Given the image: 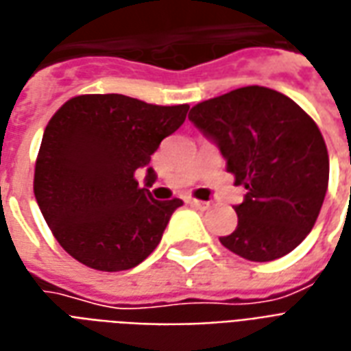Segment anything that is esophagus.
I'll return each mask as SVG.
<instances>
[{
	"label": "esophagus",
	"mask_w": 351,
	"mask_h": 351,
	"mask_svg": "<svg viewBox=\"0 0 351 351\" xmlns=\"http://www.w3.org/2000/svg\"><path fill=\"white\" fill-rule=\"evenodd\" d=\"M189 204H191L193 207H196V209H202V211H204V209H209V206H211L209 202L196 200V198H191V200H189Z\"/></svg>",
	"instance_id": "obj_1"
}]
</instances>
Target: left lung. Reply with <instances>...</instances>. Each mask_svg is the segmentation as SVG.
Masks as SVG:
<instances>
[{"mask_svg":"<svg viewBox=\"0 0 351 351\" xmlns=\"http://www.w3.org/2000/svg\"><path fill=\"white\" fill-rule=\"evenodd\" d=\"M189 119L219 144L235 185L247 189L222 245L250 262L286 256L316 224L326 198L329 155L318 125L263 86L198 102Z\"/></svg>","mask_w":351,"mask_h":351,"instance_id":"8db88e82","label":"left lung"}]
</instances>
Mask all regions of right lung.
I'll return each mask as SVG.
<instances>
[{
    "label": "right lung",
    "mask_w": 351,
    "mask_h": 351,
    "mask_svg": "<svg viewBox=\"0 0 351 351\" xmlns=\"http://www.w3.org/2000/svg\"><path fill=\"white\" fill-rule=\"evenodd\" d=\"M189 104L158 106L127 95H78L48 121L33 193L65 252L97 271H125L157 249L183 202L140 189L138 168L183 125ZM155 170L147 168V185Z\"/></svg>",
    "instance_id": "obj_1"
}]
</instances>
